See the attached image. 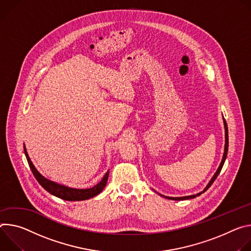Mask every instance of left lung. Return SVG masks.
Here are the masks:
<instances>
[{
  "label": "left lung",
  "instance_id": "left-lung-1",
  "mask_svg": "<svg viewBox=\"0 0 251 251\" xmlns=\"http://www.w3.org/2000/svg\"><path fill=\"white\" fill-rule=\"evenodd\" d=\"M224 122H225V128H226V148H225V153H224V157H222V160H221V163H220V165H219V168L217 169V171H216V173L214 174V176H213V177L211 178V180L209 181V183L207 184V186L204 188V190H203V192L204 191H206L209 187H210V185L214 182V180L216 179V177L218 176V175H219V173L221 172V169H222V166H224V164H225V161H226V155H227V151H228V128H227V124H226V120L224 119ZM201 193H198V194H194V196H188V197H182V198H170V197H164V196H161V197H163V198H165V199H168V200H173V201H184V200H190V199H194L196 197H199V196H201Z\"/></svg>",
  "mask_w": 251,
  "mask_h": 251
}]
</instances>
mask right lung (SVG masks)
Wrapping results in <instances>:
<instances>
[{"mask_svg": "<svg viewBox=\"0 0 251 251\" xmlns=\"http://www.w3.org/2000/svg\"><path fill=\"white\" fill-rule=\"evenodd\" d=\"M25 154L27 160V163L30 165V169L32 170V173L34 175V176L36 177V179L38 180V182L52 196L60 198L64 201H85V200H89L92 199L96 196H98L99 193H100L102 191V189L104 188V186L106 185L107 182V178H108V172L104 175L103 178L101 179L100 182H99L97 185H95L92 188H88V189H76V188H70L61 184H58L55 182H52L47 178H45L43 176H41L39 174V172L36 170V168L34 166V164L32 163L29 155H27L25 149Z\"/></svg>", "mask_w": 251, "mask_h": 251, "instance_id": "obj_1", "label": "right lung"}]
</instances>
